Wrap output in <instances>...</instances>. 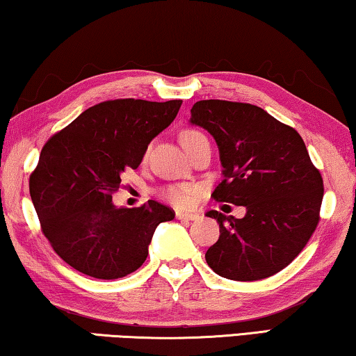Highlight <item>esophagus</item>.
<instances>
[{
  "instance_id": "obj_1",
  "label": "esophagus",
  "mask_w": 356,
  "mask_h": 356,
  "mask_svg": "<svg viewBox=\"0 0 356 356\" xmlns=\"http://www.w3.org/2000/svg\"><path fill=\"white\" fill-rule=\"evenodd\" d=\"M176 217L180 220H198L200 216L196 212H187V211H177Z\"/></svg>"
}]
</instances>
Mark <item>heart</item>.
Here are the masks:
<instances>
[{"label": "heart", "mask_w": 356, "mask_h": 356, "mask_svg": "<svg viewBox=\"0 0 356 356\" xmlns=\"http://www.w3.org/2000/svg\"><path fill=\"white\" fill-rule=\"evenodd\" d=\"M201 137L204 136L198 131H184L182 134H180V144L185 147L187 144H190V142L201 139ZM193 193H195V187H192V185H177V187L168 188L166 192H164V196H166L169 203L176 206H185L190 200H192Z\"/></svg>", "instance_id": "1"}]
</instances>
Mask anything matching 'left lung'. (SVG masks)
<instances>
[{"label": "left lung", "mask_w": 356, "mask_h": 356, "mask_svg": "<svg viewBox=\"0 0 356 356\" xmlns=\"http://www.w3.org/2000/svg\"><path fill=\"white\" fill-rule=\"evenodd\" d=\"M190 123L214 137L224 180L216 201L245 206L243 219L208 211L220 236L206 262L220 277L256 281L294 261L320 220L323 179L293 127L261 107L229 100H200Z\"/></svg>", "instance_id": "8db88e82"}]
</instances>
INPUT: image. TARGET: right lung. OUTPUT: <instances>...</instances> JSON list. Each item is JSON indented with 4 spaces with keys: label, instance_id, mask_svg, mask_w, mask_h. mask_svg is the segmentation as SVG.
I'll return each instance as SVG.
<instances>
[{
    "label": "right lung",
    "instance_id": "1",
    "mask_svg": "<svg viewBox=\"0 0 356 356\" xmlns=\"http://www.w3.org/2000/svg\"><path fill=\"white\" fill-rule=\"evenodd\" d=\"M182 100H107L84 110L42 147L30 196L47 241L70 267L99 280L136 272L156 227L174 211L148 200L118 208L111 193L126 169L139 168L148 144L172 123Z\"/></svg>",
    "mask_w": 356,
    "mask_h": 356
}]
</instances>
